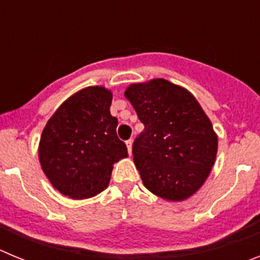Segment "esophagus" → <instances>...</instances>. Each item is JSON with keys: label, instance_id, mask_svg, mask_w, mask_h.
Returning a JSON list of instances; mask_svg holds the SVG:
<instances>
[{"label": "esophagus", "instance_id": "1", "mask_svg": "<svg viewBox=\"0 0 260 260\" xmlns=\"http://www.w3.org/2000/svg\"><path fill=\"white\" fill-rule=\"evenodd\" d=\"M126 146H127L128 155H132V150H133V141H132V139H128V141H126Z\"/></svg>", "mask_w": 260, "mask_h": 260}]
</instances>
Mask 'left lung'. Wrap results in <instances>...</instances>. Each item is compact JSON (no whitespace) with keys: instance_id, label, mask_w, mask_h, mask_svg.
<instances>
[{"instance_id":"8db88e82","label":"left lung","mask_w":260,"mask_h":260,"mask_svg":"<svg viewBox=\"0 0 260 260\" xmlns=\"http://www.w3.org/2000/svg\"><path fill=\"white\" fill-rule=\"evenodd\" d=\"M125 98L144 125L133 144L143 185L165 201H186L215 164L217 135L210 118L191 92L161 78L130 84Z\"/></svg>"}]
</instances>
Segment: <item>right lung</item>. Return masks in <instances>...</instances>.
Here are the masks:
<instances>
[{
	"mask_svg": "<svg viewBox=\"0 0 260 260\" xmlns=\"http://www.w3.org/2000/svg\"><path fill=\"white\" fill-rule=\"evenodd\" d=\"M112 91L91 86L71 95L48 119L39 143L41 169L54 189L71 199L107 189L114 162L127 157L110 114Z\"/></svg>",
	"mask_w": 260,
	"mask_h": 260,
	"instance_id": "obj_1",
	"label": "right lung"
}]
</instances>
